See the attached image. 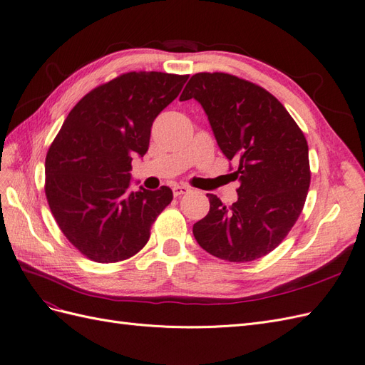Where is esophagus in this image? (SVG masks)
<instances>
[{
    "mask_svg": "<svg viewBox=\"0 0 365 365\" xmlns=\"http://www.w3.org/2000/svg\"><path fill=\"white\" fill-rule=\"evenodd\" d=\"M172 190H173L175 196H181V195L189 193L190 192V187H187V185H175Z\"/></svg>",
    "mask_w": 365,
    "mask_h": 365,
    "instance_id": "obj_1",
    "label": "esophagus"
}]
</instances>
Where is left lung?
Returning a JSON list of instances; mask_svg holds the SVG:
<instances>
[{
	"instance_id": "8db88e82",
	"label": "left lung",
	"mask_w": 365,
	"mask_h": 365,
	"mask_svg": "<svg viewBox=\"0 0 365 365\" xmlns=\"http://www.w3.org/2000/svg\"><path fill=\"white\" fill-rule=\"evenodd\" d=\"M189 98L204 108L240 181L233 205L207 195L210 212L193 225V236L201 248L227 262L267 256L288 236L304 207L311 184L306 137L271 93L233 74L192 76L180 101Z\"/></svg>"
}]
</instances>
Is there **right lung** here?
I'll return each instance as SVG.
<instances>
[{"mask_svg": "<svg viewBox=\"0 0 365 365\" xmlns=\"http://www.w3.org/2000/svg\"><path fill=\"white\" fill-rule=\"evenodd\" d=\"M189 76L130 71L98 85L71 109L46 158V196L70 244L98 263L126 260L148 244L169 187L129 192L132 157Z\"/></svg>", "mask_w": 365, "mask_h": 365, "instance_id": "obj_1", "label": "right lung"}]
</instances>
